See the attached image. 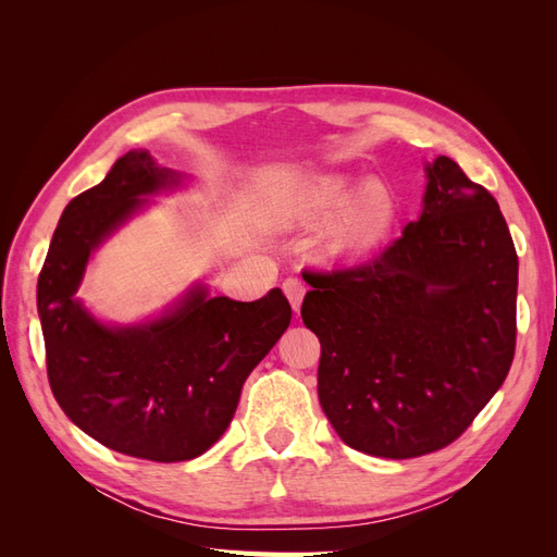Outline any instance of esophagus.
Instances as JSON below:
<instances>
[{"mask_svg": "<svg viewBox=\"0 0 557 557\" xmlns=\"http://www.w3.org/2000/svg\"><path fill=\"white\" fill-rule=\"evenodd\" d=\"M283 293L288 295L293 309H295V311H299V307H301V299H305V293H307L305 283H301L297 276L285 278V281H283Z\"/></svg>", "mask_w": 557, "mask_h": 557, "instance_id": "esophagus-1", "label": "esophagus"}]
</instances>
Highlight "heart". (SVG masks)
<instances>
[{
	"mask_svg": "<svg viewBox=\"0 0 557 557\" xmlns=\"http://www.w3.org/2000/svg\"><path fill=\"white\" fill-rule=\"evenodd\" d=\"M299 221H325L339 211L332 227L334 248H367L383 242L397 218V197L381 181L320 176L301 185L290 205Z\"/></svg>",
	"mask_w": 557,
	"mask_h": 557,
	"instance_id": "b5f03b06",
	"label": "heart"
}]
</instances>
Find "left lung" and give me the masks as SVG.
<instances>
[{"mask_svg":"<svg viewBox=\"0 0 557 557\" xmlns=\"http://www.w3.org/2000/svg\"><path fill=\"white\" fill-rule=\"evenodd\" d=\"M318 399L342 442L407 460L446 448L507 379L518 256L495 197L442 156L425 207L379 256L307 272Z\"/></svg>","mask_w":557,"mask_h":557,"instance_id":"obj_1","label":"left lung"}]
</instances>
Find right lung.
Returning <instances> with one entry per match:
<instances>
[{"mask_svg":"<svg viewBox=\"0 0 557 557\" xmlns=\"http://www.w3.org/2000/svg\"><path fill=\"white\" fill-rule=\"evenodd\" d=\"M176 183L148 150H129L58 223L37 285L48 383L62 411L111 450L153 462L193 460L232 423L248 374L290 325L281 288L256 301L195 290L156 323L107 327L74 299L90 252L153 195Z\"/></svg>","mask_w":557,"mask_h":557,"instance_id":"obj_1","label":"right lung"}]
</instances>
